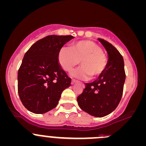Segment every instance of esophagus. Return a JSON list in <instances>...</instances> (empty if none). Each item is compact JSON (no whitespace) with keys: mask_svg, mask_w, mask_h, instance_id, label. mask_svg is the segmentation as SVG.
<instances>
[{"mask_svg":"<svg viewBox=\"0 0 146 146\" xmlns=\"http://www.w3.org/2000/svg\"><path fill=\"white\" fill-rule=\"evenodd\" d=\"M78 80H75V79H73L72 80V81H71V82H72V84H74V83H76V82H78Z\"/></svg>","mask_w":146,"mask_h":146,"instance_id":"esophagus-1","label":"esophagus"}]
</instances>
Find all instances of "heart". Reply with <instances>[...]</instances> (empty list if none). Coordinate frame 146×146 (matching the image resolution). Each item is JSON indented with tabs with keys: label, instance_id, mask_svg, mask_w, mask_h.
Listing matches in <instances>:
<instances>
[{
	"label": "heart",
	"instance_id": "heart-1",
	"mask_svg": "<svg viewBox=\"0 0 146 146\" xmlns=\"http://www.w3.org/2000/svg\"><path fill=\"white\" fill-rule=\"evenodd\" d=\"M58 61L65 71L70 72L80 63L81 66L72 72L71 76L81 80L100 76L105 71L107 58L101 48L91 41H80L59 52Z\"/></svg>",
	"mask_w": 146,
	"mask_h": 146
}]
</instances>
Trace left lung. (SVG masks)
I'll list each match as a JSON object with an SVG mask.
<instances>
[{"label": "left lung", "mask_w": 146, "mask_h": 146, "mask_svg": "<svg viewBox=\"0 0 146 146\" xmlns=\"http://www.w3.org/2000/svg\"><path fill=\"white\" fill-rule=\"evenodd\" d=\"M98 39L108 55L107 67L97 80L85 83V89L77 100L83 111L96 117H103L111 113L121 101L125 73L124 61L118 50L108 41Z\"/></svg>", "instance_id": "obj_1"}]
</instances>
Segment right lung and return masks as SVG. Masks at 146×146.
Segmentation results:
<instances>
[{"label": "right lung", "mask_w": 146, "mask_h": 146, "mask_svg": "<svg viewBox=\"0 0 146 146\" xmlns=\"http://www.w3.org/2000/svg\"><path fill=\"white\" fill-rule=\"evenodd\" d=\"M71 35H50L35 42L24 55L18 71V93L24 107L44 113L57 106L71 79L62 68L58 54Z\"/></svg>", "instance_id": "add662e5"}]
</instances>
